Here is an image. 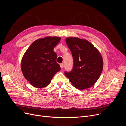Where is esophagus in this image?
<instances>
[{
    "instance_id": "1",
    "label": "esophagus",
    "mask_w": 126,
    "mask_h": 126,
    "mask_svg": "<svg viewBox=\"0 0 126 126\" xmlns=\"http://www.w3.org/2000/svg\"><path fill=\"white\" fill-rule=\"evenodd\" d=\"M60 67L61 68H63V63H60Z\"/></svg>"
}]
</instances>
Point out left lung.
I'll use <instances>...</instances> for the list:
<instances>
[{"instance_id":"obj_1","label":"left lung","mask_w":126,"mask_h":126,"mask_svg":"<svg viewBox=\"0 0 126 126\" xmlns=\"http://www.w3.org/2000/svg\"><path fill=\"white\" fill-rule=\"evenodd\" d=\"M66 43L74 58L73 69L65 72L72 85L79 90L93 86L99 78L103 69L102 57L90 42L77 37H68Z\"/></svg>"}]
</instances>
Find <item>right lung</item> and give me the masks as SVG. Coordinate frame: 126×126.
<instances>
[{
	"instance_id": "add662e5",
	"label": "right lung",
	"mask_w": 126,
	"mask_h": 126,
	"mask_svg": "<svg viewBox=\"0 0 126 126\" xmlns=\"http://www.w3.org/2000/svg\"><path fill=\"white\" fill-rule=\"evenodd\" d=\"M60 40V37L56 36L39 38L33 41L25 52L21 69L25 79L32 86L37 88L47 86L60 71L54 48Z\"/></svg>"
}]
</instances>
